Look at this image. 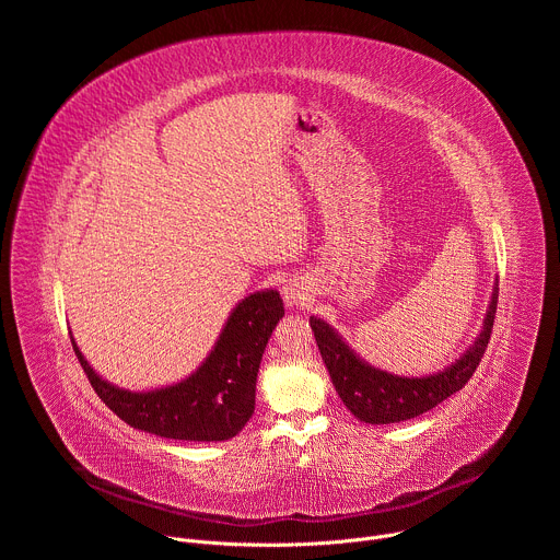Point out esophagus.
Segmentation results:
<instances>
[{
	"instance_id": "esophagus-1",
	"label": "esophagus",
	"mask_w": 560,
	"mask_h": 560,
	"mask_svg": "<svg viewBox=\"0 0 560 560\" xmlns=\"http://www.w3.org/2000/svg\"><path fill=\"white\" fill-rule=\"evenodd\" d=\"M281 296L288 307H303L310 301V285L301 277H292L283 283Z\"/></svg>"
}]
</instances>
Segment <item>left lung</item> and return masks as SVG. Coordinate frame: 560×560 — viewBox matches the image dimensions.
I'll use <instances>...</instances> for the list:
<instances>
[{"mask_svg": "<svg viewBox=\"0 0 560 560\" xmlns=\"http://www.w3.org/2000/svg\"><path fill=\"white\" fill-rule=\"evenodd\" d=\"M497 301L499 279L492 285L483 326L467 346V350L443 370L421 376H401L370 365L324 318L310 316V328L343 406L363 423L387 425L415 419L436 408L454 392L463 389L488 348Z\"/></svg>", "mask_w": 560, "mask_h": 560, "instance_id": "left-lung-1", "label": "left lung"}]
</instances>
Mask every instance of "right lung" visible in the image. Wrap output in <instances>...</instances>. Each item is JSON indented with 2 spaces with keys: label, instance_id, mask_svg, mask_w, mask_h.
I'll return each mask as SVG.
<instances>
[{
  "label": "right lung",
  "instance_id": "obj_1",
  "mask_svg": "<svg viewBox=\"0 0 560 560\" xmlns=\"http://www.w3.org/2000/svg\"><path fill=\"white\" fill-rule=\"evenodd\" d=\"M283 314V301L275 288L244 296L192 374L143 392L106 381L79 350L72 332L70 341L93 389L130 428L173 441L217 443L236 436L255 415L261 357Z\"/></svg>",
  "mask_w": 560,
  "mask_h": 560
}]
</instances>
